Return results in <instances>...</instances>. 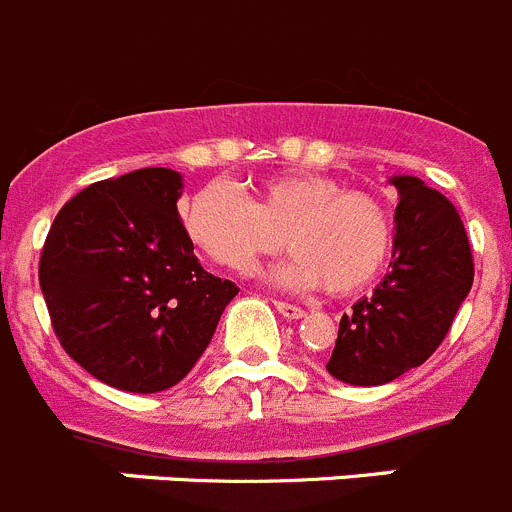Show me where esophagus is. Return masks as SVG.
<instances>
[{
    "instance_id": "1",
    "label": "esophagus",
    "mask_w": 512,
    "mask_h": 512,
    "mask_svg": "<svg viewBox=\"0 0 512 512\" xmlns=\"http://www.w3.org/2000/svg\"><path fill=\"white\" fill-rule=\"evenodd\" d=\"M274 307H276V312H279L281 317H284V320H302L304 314H307L302 307H297V304L279 302V299H274Z\"/></svg>"
}]
</instances>
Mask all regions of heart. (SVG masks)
<instances>
[{
  "instance_id": "1",
  "label": "heart",
  "mask_w": 512,
  "mask_h": 512,
  "mask_svg": "<svg viewBox=\"0 0 512 512\" xmlns=\"http://www.w3.org/2000/svg\"><path fill=\"white\" fill-rule=\"evenodd\" d=\"M192 246L236 274L261 256H294L271 279L292 289L325 287L353 294L375 279L393 246V220L368 192L342 190L325 175H276L256 182L251 198L223 182L192 192L180 208Z\"/></svg>"
}]
</instances>
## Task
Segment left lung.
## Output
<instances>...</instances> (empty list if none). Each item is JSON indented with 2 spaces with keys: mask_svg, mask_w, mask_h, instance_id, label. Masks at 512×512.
<instances>
[{
  "mask_svg": "<svg viewBox=\"0 0 512 512\" xmlns=\"http://www.w3.org/2000/svg\"><path fill=\"white\" fill-rule=\"evenodd\" d=\"M398 190L391 271L370 297L342 314L327 370L350 386H383L419 368L442 345L475 266L457 208L419 177H391Z\"/></svg>",
  "mask_w": 512,
  "mask_h": 512,
  "instance_id": "left-lung-1",
  "label": "left lung"
}]
</instances>
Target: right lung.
I'll return each mask as SVG.
<instances>
[{"mask_svg": "<svg viewBox=\"0 0 512 512\" xmlns=\"http://www.w3.org/2000/svg\"><path fill=\"white\" fill-rule=\"evenodd\" d=\"M182 175L144 167L88 185L55 215L40 289L65 353L106 386L157 393L180 383L238 294L192 253Z\"/></svg>", "mask_w": 512, "mask_h": 512, "instance_id": "1", "label": "right lung"}]
</instances>
